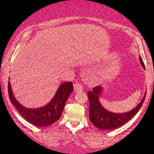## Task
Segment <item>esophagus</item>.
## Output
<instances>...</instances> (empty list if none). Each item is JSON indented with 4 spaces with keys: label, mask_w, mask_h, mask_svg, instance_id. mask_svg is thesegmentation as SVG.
<instances>
[{
    "label": "esophagus",
    "mask_w": 154,
    "mask_h": 154,
    "mask_svg": "<svg viewBox=\"0 0 154 154\" xmlns=\"http://www.w3.org/2000/svg\"><path fill=\"white\" fill-rule=\"evenodd\" d=\"M82 85L81 84H79V83H75V84H74V90H75V92L82 91Z\"/></svg>",
    "instance_id": "obj_1"
}]
</instances>
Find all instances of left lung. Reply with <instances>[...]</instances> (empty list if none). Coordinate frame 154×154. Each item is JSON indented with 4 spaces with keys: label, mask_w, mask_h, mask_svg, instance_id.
<instances>
[{
    "label": "left lung",
    "mask_w": 154,
    "mask_h": 154,
    "mask_svg": "<svg viewBox=\"0 0 154 154\" xmlns=\"http://www.w3.org/2000/svg\"><path fill=\"white\" fill-rule=\"evenodd\" d=\"M139 60L141 66L145 69L143 61L140 56H139ZM103 89L101 86H96L93 88V91L88 93L90 102V120L95 127L103 130H110L120 128L130 121L138 112L143 103L146 95V92H145L141 101L131 111L125 113H114L106 110L100 103L99 98Z\"/></svg>",
    "instance_id": "1"
}]
</instances>
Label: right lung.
<instances>
[{
  "instance_id": "obj_1",
  "label": "right lung",
  "mask_w": 154,
  "mask_h": 154,
  "mask_svg": "<svg viewBox=\"0 0 154 154\" xmlns=\"http://www.w3.org/2000/svg\"><path fill=\"white\" fill-rule=\"evenodd\" d=\"M8 95L11 103L24 119L37 127H46L52 125L61 117L69 96L73 92L72 82H63L59 85L56 94L48 103L38 109L26 108L19 103L12 92L10 82H8Z\"/></svg>"
}]
</instances>
